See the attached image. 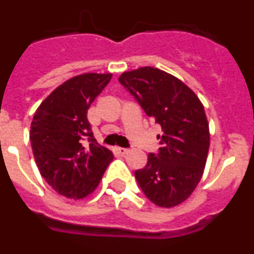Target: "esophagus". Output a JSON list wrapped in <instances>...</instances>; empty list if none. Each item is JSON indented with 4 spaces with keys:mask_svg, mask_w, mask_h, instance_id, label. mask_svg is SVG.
I'll return each mask as SVG.
<instances>
[{
    "mask_svg": "<svg viewBox=\"0 0 254 254\" xmlns=\"http://www.w3.org/2000/svg\"><path fill=\"white\" fill-rule=\"evenodd\" d=\"M114 151H116L117 154H120V155H126V154H127V152H128V149H125V147L116 146V147H114Z\"/></svg>",
    "mask_w": 254,
    "mask_h": 254,
    "instance_id": "obj_1",
    "label": "esophagus"
}]
</instances>
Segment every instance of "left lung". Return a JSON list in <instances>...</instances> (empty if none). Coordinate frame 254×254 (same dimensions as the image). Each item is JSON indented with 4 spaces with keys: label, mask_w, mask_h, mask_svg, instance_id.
<instances>
[{
    "label": "left lung",
    "mask_w": 254,
    "mask_h": 254,
    "mask_svg": "<svg viewBox=\"0 0 254 254\" xmlns=\"http://www.w3.org/2000/svg\"><path fill=\"white\" fill-rule=\"evenodd\" d=\"M120 82L161 127L159 152L149 154L146 167L134 177L156 206L181 205L196 190L207 160L210 129L203 104L178 77L155 67L126 71Z\"/></svg>",
    "instance_id": "left-lung-1"
}]
</instances>
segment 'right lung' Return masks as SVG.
Returning <instances> with one entry per match:
<instances>
[{"label":"right lung","mask_w":254,"mask_h":254,"mask_svg":"<svg viewBox=\"0 0 254 254\" xmlns=\"http://www.w3.org/2000/svg\"><path fill=\"white\" fill-rule=\"evenodd\" d=\"M111 78L112 73L94 72L68 78L42 102L31 121L38 169L67 198L82 199L93 193L113 161V152L96 142L87 121V109Z\"/></svg>","instance_id":"add662e5"}]
</instances>
